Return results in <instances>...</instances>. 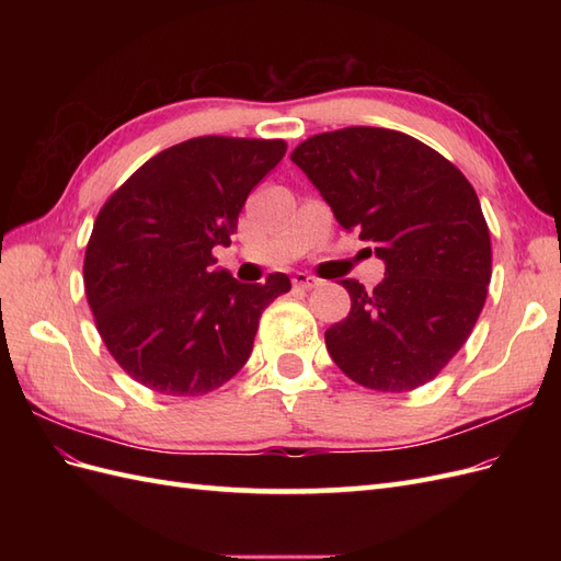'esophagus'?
<instances>
[{"mask_svg":"<svg viewBox=\"0 0 561 561\" xmlns=\"http://www.w3.org/2000/svg\"><path fill=\"white\" fill-rule=\"evenodd\" d=\"M293 283L297 287H304V290H311V287H318L320 285V278L307 274V271H297V274L293 276Z\"/></svg>","mask_w":561,"mask_h":561,"instance_id":"1","label":"esophagus"}]
</instances>
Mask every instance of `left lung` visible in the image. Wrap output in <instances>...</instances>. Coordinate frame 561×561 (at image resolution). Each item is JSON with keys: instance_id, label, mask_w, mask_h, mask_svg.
<instances>
[{"instance_id": "obj_1", "label": "left lung", "mask_w": 561, "mask_h": 561, "mask_svg": "<svg viewBox=\"0 0 561 561\" xmlns=\"http://www.w3.org/2000/svg\"><path fill=\"white\" fill-rule=\"evenodd\" d=\"M290 159L336 222L386 264L371 293L342 280L351 311L325 332L332 360L383 393L435 379L470 336L491 280L489 227L472 184L428 145L388 128L320 133Z\"/></svg>"}]
</instances>
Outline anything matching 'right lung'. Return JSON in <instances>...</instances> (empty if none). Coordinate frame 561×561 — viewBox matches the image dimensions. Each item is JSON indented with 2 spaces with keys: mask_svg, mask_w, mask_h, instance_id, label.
Here are the masks:
<instances>
[{
  "mask_svg": "<svg viewBox=\"0 0 561 561\" xmlns=\"http://www.w3.org/2000/svg\"><path fill=\"white\" fill-rule=\"evenodd\" d=\"M283 140L192 138L142 163L98 213L83 260L95 328L124 371L163 396H203L252 353L262 311L290 278L215 268Z\"/></svg>",
  "mask_w": 561,
  "mask_h": 561,
  "instance_id": "add662e5",
  "label": "right lung"
}]
</instances>
